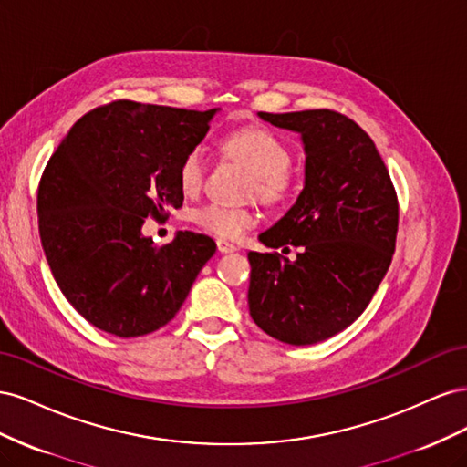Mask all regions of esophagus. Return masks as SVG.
Here are the masks:
<instances>
[{"instance_id":"esophagus-1","label":"esophagus","mask_w":467,"mask_h":467,"mask_svg":"<svg viewBox=\"0 0 467 467\" xmlns=\"http://www.w3.org/2000/svg\"><path fill=\"white\" fill-rule=\"evenodd\" d=\"M218 251L222 253V255H225V253H235L237 245L225 242V239H218Z\"/></svg>"}]
</instances>
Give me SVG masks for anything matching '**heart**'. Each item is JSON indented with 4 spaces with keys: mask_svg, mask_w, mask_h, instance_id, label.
Masks as SVG:
<instances>
[{
    "mask_svg": "<svg viewBox=\"0 0 467 467\" xmlns=\"http://www.w3.org/2000/svg\"><path fill=\"white\" fill-rule=\"evenodd\" d=\"M223 151L242 161L253 173V189L263 199H275L285 189L286 171L292 161L288 146L265 129H245L230 134L222 144ZM206 177V153L202 148L191 150L179 169L181 187L194 194L202 187ZM194 220L210 234L220 237H239L244 230L257 222V214L247 206H225L208 202L194 212Z\"/></svg>",
    "mask_w": 467,
    "mask_h": 467,
    "instance_id": "heart-1",
    "label": "heart"
}]
</instances>
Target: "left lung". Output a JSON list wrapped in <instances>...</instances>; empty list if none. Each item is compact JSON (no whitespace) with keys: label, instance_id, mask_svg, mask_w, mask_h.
Masks as SVG:
<instances>
[{"label":"left lung","instance_id":"obj_1","mask_svg":"<svg viewBox=\"0 0 467 467\" xmlns=\"http://www.w3.org/2000/svg\"><path fill=\"white\" fill-rule=\"evenodd\" d=\"M300 134L304 189L265 247H300L294 261L249 251V314L276 341L306 347L347 329L384 280L398 235V196L372 138L335 110L257 112Z\"/></svg>","mask_w":467,"mask_h":467}]
</instances>
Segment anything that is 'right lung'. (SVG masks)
Masks as SVG:
<instances>
[{
    "mask_svg": "<svg viewBox=\"0 0 467 467\" xmlns=\"http://www.w3.org/2000/svg\"><path fill=\"white\" fill-rule=\"evenodd\" d=\"M218 110L115 101L81 117L52 153L38 187L42 249L66 300L97 329L158 331L216 253L194 232L155 247L142 225L182 206L181 163Z\"/></svg>",
    "mask_w": 467,
    "mask_h": 467,
    "instance_id": "1",
    "label": "right lung"
}]
</instances>
